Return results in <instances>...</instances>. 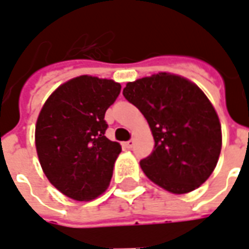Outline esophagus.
<instances>
[{"instance_id":"obj_1","label":"esophagus","mask_w":249,"mask_h":249,"mask_svg":"<svg viewBox=\"0 0 249 249\" xmlns=\"http://www.w3.org/2000/svg\"><path fill=\"white\" fill-rule=\"evenodd\" d=\"M133 145H135V140H133V139H132V140H129V141H125V142H124L125 148H132Z\"/></svg>"}]
</instances>
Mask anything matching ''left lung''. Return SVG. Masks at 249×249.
Instances as JSON below:
<instances>
[{
	"label": "left lung",
	"mask_w": 249,
	"mask_h": 249,
	"mask_svg": "<svg viewBox=\"0 0 249 249\" xmlns=\"http://www.w3.org/2000/svg\"><path fill=\"white\" fill-rule=\"evenodd\" d=\"M124 97L151 126L155 149L140 161L146 178L169 192L188 193L211 176L221 151V125L201 89L159 73L128 82Z\"/></svg>",
	"instance_id": "8db88e82"
}]
</instances>
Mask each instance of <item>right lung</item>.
I'll return each mask as SVG.
<instances>
[{
	"label": "right lung",
	"instance_id": "1",
	"mask_svg": "<svg viewBox=\"0 0 249 249\" xmlns=\"http://www.w3.org/2000/svg\"><path fill=\"white\" fill-rule=\"evenodd\" d=\"M119 82L80 76L62 84L42 107L36 148L48 180L68 197L92 200L108 188L121 145L105 136L107 109Z\"/></svg>",
	"mask_w": 249,
	"mask_h": 249
}]
</instances>
